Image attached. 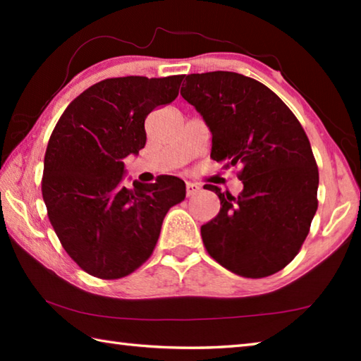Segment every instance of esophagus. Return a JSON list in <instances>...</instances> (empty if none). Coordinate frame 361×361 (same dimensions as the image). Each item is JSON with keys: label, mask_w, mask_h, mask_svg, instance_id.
I'll use <instances>...</instances> for the list:
<instances>
[{"label": "esophagus", "mask_w": 361, "mask_h": 361, "mask_svg": "<svg viewBox=\"0 0 361 361\" xmlns=\"http://www.w3.org/2000/svg\"><path fill=\"white\" fill-rule=\"evenodd\" d=\"M199 189H200V186L197 185V183H192V181L186 183V195H188V197H191V195L197 194Z\"/></svg>", "instance_id": "1"}]
</instances>
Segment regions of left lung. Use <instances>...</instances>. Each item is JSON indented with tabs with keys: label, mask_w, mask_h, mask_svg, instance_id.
I'll list each match as a JSON object with an SVG mask.
<instances>
[{
	"label": "left lung",
	"mask_w": 361,
	"mask_h": 361,
	"mask_svg": "<svg viewBox=\"0 0 361 361\" xmlns=\"http://www.w3.org/2000/svg\"><path fill=\"white\" fill-rule=\"evenodd\" d=\"M181 95L212 132L213 161L242 167L237 197L207 185L221 202L200 228L207 252L237 276H272L298 255L319 205L307 135L271 89L239 73L188 75Z\"/></svg>",
	"instance_id": "left-lung-1"
}]
</instances>
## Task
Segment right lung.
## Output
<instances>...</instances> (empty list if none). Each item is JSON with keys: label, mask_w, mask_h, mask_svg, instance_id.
<instances>
[{"label": "right lung", "mask_w": 361, "mask_h": 361, "mask_svg": "<svg viewBox=\"0 0 361 361\" xmlns=\"http://www.w3.org/2000/svg\"><path fill=\"white\" fill-rule=\"evenodd\" d=\"M185 75L126 76L76 97L49 138L42 173L47 216L65 252L90 276H129L149 258L185 181L162 175L126 188L124 159L145 148V119L172 103Z\"/></svg>", "instance_id": "right-lung-1"}]
</instances>
